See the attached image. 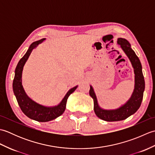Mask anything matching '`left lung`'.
<instances>
[{"label":"left lung","mask_w":155,"mask_h":155,"mask_svg":"<svg viewBox=\"0 0 155 155\" xmlns=\"http://www.w3.org/2000/svg\"><path fill=\"white\" fill-rule=\"evenodd\" d=\"M117 44L120 45L121 48L127 54L132 64L134 72V91L126 103L119 108L113 110H105L99 107L97 98L93 87L90 86L89 94L94 101V110L97 116L102 120L113 122L126 119L130 115L135 113L139 109L143 98V93L145 83L142 71V65L135 52L131 48L130 44L126 39L118 38Z\"/></svg>","instance_id":"left-lung-1"}]
</instances>
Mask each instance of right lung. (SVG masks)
I'll return each instance as SVG.
<instances>
[{
  "label": "right lung",
  "instance_id": "1",
  "mask_svg": "<svg viewBox=\"0 0 155 155\" xmlns=\"http://www.w3.org/2000/svg\"><path fill=\"white\" fill-rule=\"evenodd\" d=\"M45 40V38H42L41 40L32 42L30 45L26 54L18 62L15 69V78L12 83L13 92H14L21 110L28 118L38 122H48L54 120L61 116L65 110L66 104H67L68 97L77 89L78 87L76 86L71 88L66 94L61 103L57 106L54 107H45L43 105L39 104L27 96L22 85V73L23 67H24L32 51Z\"/></svg>",
  "mask_w": 155,
  "mask_h": 155
}]
</instances>
